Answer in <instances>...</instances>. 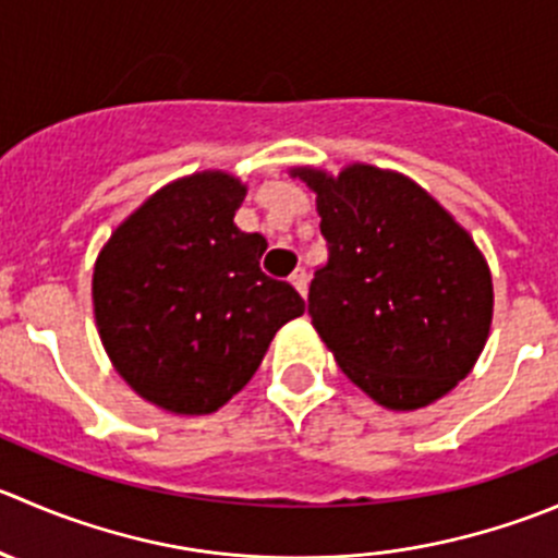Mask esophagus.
<instances>
[{"label":"esophagus","mask_w":558,"mask_h":558,"mask_svg":"<svg viewBox=\"0 0 558 558\" xmlns=\"http://www.w3.org/2000/svg\"><path fill=\"white\" fill-rule=\"evenodd\" d=\"M289 280H291V286H294V289L300 291L302 296L307 294V272H305V269H302V267H296L294 272H291V278H289Z\"/></svg>","instance_id":"esophagus-1"}]
</instances>
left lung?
<instances>
[{
	"label": "left lung",
	"instance_id": "1",
	"mask_svg": "<svg viewBox=\"0 0 558 558\" xmlns=\"http://www.w3.org/2000/svg\"><path fill=\"white\" fill-rule=\"evenodd\" d=\"M316 191L327 264L307 313L340 371L395 411L434 403L477 362L494 286L472 236L400 174L349 166L338 180L294 169Z\"/></svg>",
	"mask_w": 558,
	"mask_h": 558
}]
</instances>
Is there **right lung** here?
<instances>
[{"label": "right lung", "instance_id": "1", "mask_svg": "<svg viewBox=\"0 0 558 558\" xmlns=\"http://www.w3.org/2000/svg\"><path fill=\"white\" fill-rule=\"evenodd\" d=\"M245 187L204 171L166 185L111 234L92 300L119 376L177 414H209L258 371L269 340L305 302L258 258L262 234L234 226Z\"/></svg>", "mask_w": 558, "mask_h": 558}]
</instances>
